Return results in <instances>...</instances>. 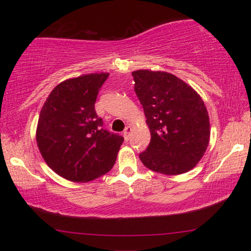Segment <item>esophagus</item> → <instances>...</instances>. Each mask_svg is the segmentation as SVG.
<instances>
[{
  "instance_id": "obj_1",
  "label": "esophagus",
  "mask_w": 251,
  "mask_h": 251,
  "mask_svg": "<svg viewBox=\"0 0 251 251\" xmlns=\"http://www.w3.org/2000/svg\"><path fill=\"white\" fill-rule=\"evenodd\" d=\"M130 133H131V126H126L125 129V131H123V137H125L126 140H129V137H130Z\"/></svg>"
}]
</instances>
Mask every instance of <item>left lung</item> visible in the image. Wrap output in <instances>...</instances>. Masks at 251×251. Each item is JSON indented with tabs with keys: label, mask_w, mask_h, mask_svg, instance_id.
<instances>
[{
	"label": "left lung",
	"mask_w": 251,
	"mask_h": 251,
	"mask_svg": "<svg viewBox=\"0 0 251 251\" xmlns=\"http://www.w3.org/2000/svg\"><path fill=\"white\" fill-rule=\"evenodd\" d=\"M135 92L151 131L139 159L149 169L179 175L193 169L207 150L209 116L198 92L167 72H132Z\"/></svg>",
	"instance_id": "8db88e82"
}]
</instances>
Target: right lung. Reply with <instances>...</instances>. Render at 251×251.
Returning a JSON list of instances; mask_svg holds the SVG:
<instances>
[{"mask_svg":"<svg viewBox=\"0 0 251 251\" xmlns=\"http://www.w3.org/2000/svg\"><path fill=\"white\" fill-rule=\"evenodd\" d=\"M108 73L61 82L41 109L36 142L48 166L72 181H89L114 166L123 137L102 128L95 102Z\"/></svg>","mask_w":251,"mask_h":251,"instance_id":"add662e5","label":"right lung"}]
</instances>
